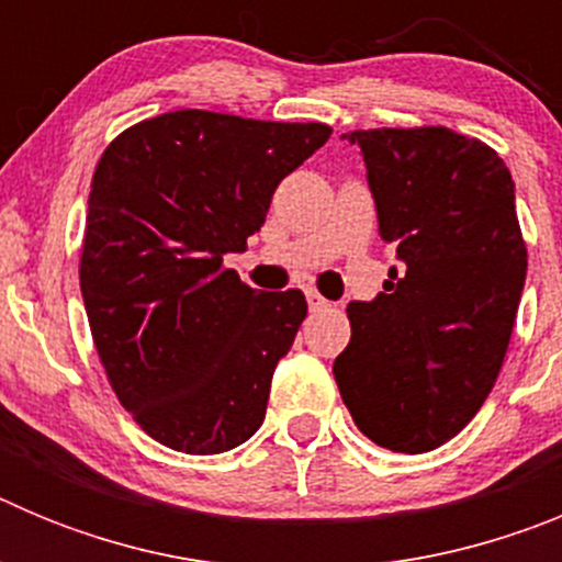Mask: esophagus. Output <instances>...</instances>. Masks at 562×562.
<instances>
[{
	"label": "esophagus",
	"instance_id": "esophagus-1",
	"mask_svg": "<svg viewBox=\"0 0 562 562\" xmlns=\"http://www.w3.org/2000/svg\"><path fill=\"white\" fill-rule=\"evenodd\" d=\"M306 304H310L312 312H321V310H326V306H329V301H326V297L321 295V292L306 290Z\"/></svg>",
	"mask_w": 562,
	"mask_h": 562
}]
</instances>
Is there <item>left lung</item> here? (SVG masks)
I'll return each mask as SVG.
<instances>
[{
    "label": "left lung",
    "instance_id": "obj_1",
    "mask_svg": "<svg viewBox=\"0 0 562 562\" xmlns=\"http://www.w3.org/2000/svg\"><path fill=\"white\" fill-rule=\"evenodd\" d=\"M342 137L366 160L380 236L402 270L346 310L337 389L380 448L428 453L479 414L509 349L526 281L513 173L495 148L448 126Z\"/></svg>",
    "mask_w": 562,
    "mask_h": 562
}]
</instances>
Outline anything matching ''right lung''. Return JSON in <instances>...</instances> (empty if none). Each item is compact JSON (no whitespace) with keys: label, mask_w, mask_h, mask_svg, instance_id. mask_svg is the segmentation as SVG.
Here are the masks:
<instances>
[{"label":"right lung","mask_w":562,"mask_h":562,"mask_svg":"<svg viewBox=\"0 0 562 562\" xmlns=\"http://www.w3.org/2000/svg\"><path fill=\"white\" fill-rule=\"evenodd\" d=\"M326 123L180 109L134 123L92 173L81 295L98 357L132 419L166 448L213 456L250 439L306 297L225 267L265 225Z\"/></svg>","instance_id":"right-lung-1"}]
</instances>
